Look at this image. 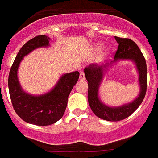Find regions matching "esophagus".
Instances as JSON below:
<instances>
[{
    "mask_svg": "<svg viewBox=\"0 0 158 158\" xmlns=\"http://www.w3.org/2000/svg\"><path fill=\"white\" fill-rule=\"evenodd\" d=\"M79 79L81 81H84L85 79V73L84 71H81L80 72V76H79Z\"/></svg>",
    "mask_w": 158,
    "mask_h": 158,
    "instance_id": "esophagus-1",
    "label": "esophagus"
}]
</instances>
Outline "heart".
Returning a JSON list of instances; mask_svg holds the SVG:
<instances>
[{
    "label": "heart",
    "mask_w": 158,
    "mask_h": 158,
    "mask_svg": "<svg viewBox=\"0 0 158 158\" xmlns=\"http://www.w3.org/2000/svg\"><path fill=\"white\" fill-rule=\"evenodd\" d=\"M97 47H98V48H101V47H102V45H101V44H99V45L97 46Z\"/></svg>",
    "instance_id": "b5f03b06"
}]
</instances>
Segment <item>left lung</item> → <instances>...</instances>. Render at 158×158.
Here are the masks:
<instances>
[{"label": "left lung", "mask_w": 158, "mask_h": 158, "mask_svg": "<svg viewBox=\"0 0 158 158\" xmlns=\"http://www.w3.org/2000/svg\"><path fill=\"white\" fill-rule=\"evenodd\" d=\"M115 39L118 43V46L115 54L114 61L101 65L92 64L85 68V74L89 85L88 100L89 106L96 116L111 122L120 121L129 117L143 101L147 88V68L146 60L139 47L133 40L130 39H123L117 36H115ZM118 59H129L135 62L139 74L140 93L139 96L129 104L119 107H108L103 104L98 98V88L107 67L117 61Z\"/></svg>", "instance_id": "obj_1"}]
</instances>
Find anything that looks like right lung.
<instances>
[{
  "instance_id": "right-lung-1",
  "label": "right lung",
  "mask_w": 158,
  "mask_h": 158,
  "mask_svg": "<svg viewBox=\"0 0 158 158\" xmlns=\"http://www.w3.org/2000/svg\"><path fill=\"white\" fill-rule=\"evenodd\" d=\"M49 41L48 36L40 35L25 43L18 52L8 75V90L14 110L23 121L37 126H48L62 118L69 93L80 75L78 71L62 75L51 91L40 96H32L23 91L17 78L19 63L35 49L48 47Z\"/></svg>"
}]
</instances>
